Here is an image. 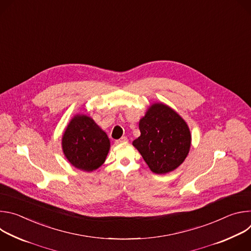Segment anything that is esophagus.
<instances>
[{"label": "esophagus", "mask_w": 251, "mask_h": 251, "mask_svg": "<svg viewBox=\"0 0 251 251\" xmlns=\"http://www.w3.org/2000/svg\"><path fill=\"white\" fill-rule=\"evenodd\" d=\"M127 141H128V138H127L126 136H123L122 138H120L119 140H117L116 143H125V142H127Z\"/></svg>", "instance_id": "esophagus-1"}]
</instances>
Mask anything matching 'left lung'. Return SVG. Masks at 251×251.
<instances>
[{
    "mask_svg": "<svg viewBox=\"0 0 251 251\" xmlns=\"http://www.w3.org/2000/svg\"><path fill=\"white\" fill-rule=\"evenodd\" d=\"M141 136L133 146L152 172L166 174L180 166L189 154L191 133L184 119L169 106L156 103L139 122Z\"/></svg>",
    "mask_w": 251,
    "mask_h": 251,
    "instance_id": "obj_1",
    "label": "left lung"
}]
</instances>
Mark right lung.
<instances>
[{
	"mask_svg": "<svg viewBox=\"0 0 251 251\" xmlns=\"http://www.w3.org/2000/svg\"><path fill=\"white\" fill-rule=\"evenodd\" d=\"M110 148L106 133L85 115H76L68 124L63 137L65 157L75 168L90 172L105 161Z\"/></svg>",
	"mask_w": 251,
	"mask_h": 251,
	"instance_id": "right-lung-1",
	"label": "right lung"
}]
</instances>
